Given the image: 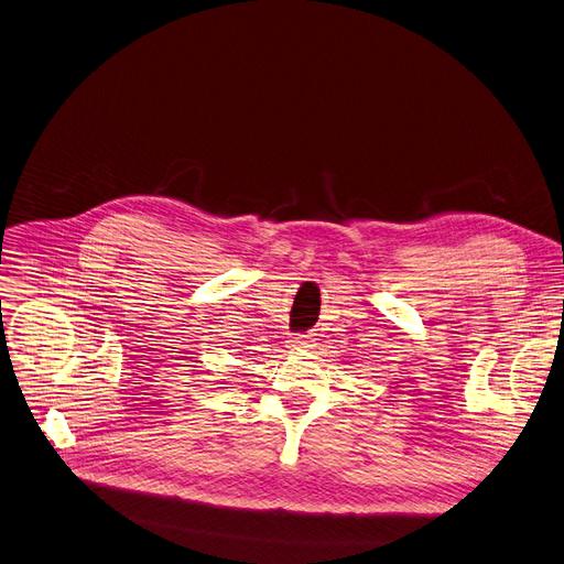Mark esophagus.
I'll list each match as a JSON object with an SVG mask.
<instances>
[{
	"label": "esophagus",
	"instance_id": "obj_1",
	"mask_svg": "<svg viewBox=\"0 0 564 564\" xmlns=\"http://www.w3.org/2000/svg\"><path fill=\"white\" fill-rule=\"evenodd\" d=\"M294 348H296V350H311V348H313V341H311L308 337H305V335H296V337H294Z\"/></svg>",
	"mask_w": 564,
	"mask_h": 564
}]
</instances>
